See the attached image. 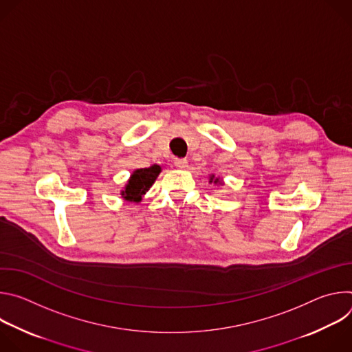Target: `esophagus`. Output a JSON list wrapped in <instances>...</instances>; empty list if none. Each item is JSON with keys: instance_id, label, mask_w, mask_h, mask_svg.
Segmentation results:
<instances>
[{"instance_id": "obj_1", "label": "esophagus", "mask_w": 352, "mask_h": 352, "mask_svg": "<svg viewBox=\"0 0 352 352\" xmlns=\"http://www.w3.org/2000/svg\"><path fill=\"white\" fill-rule=\"evenodd\" d=\"M174 164L177 168H185L188 166V160L186 159H175Z\"/></svg>"}]
</instances>
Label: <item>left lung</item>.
Listing matches in <instances>:
<instances>
[{
  "label": "left lung",
  "instance_id": "left-lung-1",
  "mask_svg": "<svg viewBox=\"0 0 352 352\" xmlns=\"http://www.w3.org/2000/svg\"><path fill=\"white\" fill-rule=\"evenodd\" d=\"M209 182H214V184H221L220 181H219V178H214V175H212L210 177V181Z\"/></svg>",
  "mask_w": 352,
  "mask_h": 352
}]
</instances>
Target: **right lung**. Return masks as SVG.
Masks as SVG:
<instances>
[{
    "label": "right lung",
    "instance_id": "1",
    "mask_svg": "<svg viewBox=\"0 0 352 352\" xmlns=\"http://www.w3.org/2000/svg\"><path fill=\"white\" fill-rule=\"evenodd\" d=\"M162 173L160 166L155 164L148 168H139L135 170L128 179V184L125 185L124 190H121V195L128 202H140L142 196L150 189Z\"/></svg>",
    "mask_w": 352,
    "mask_h": 352
}]
</instances>
